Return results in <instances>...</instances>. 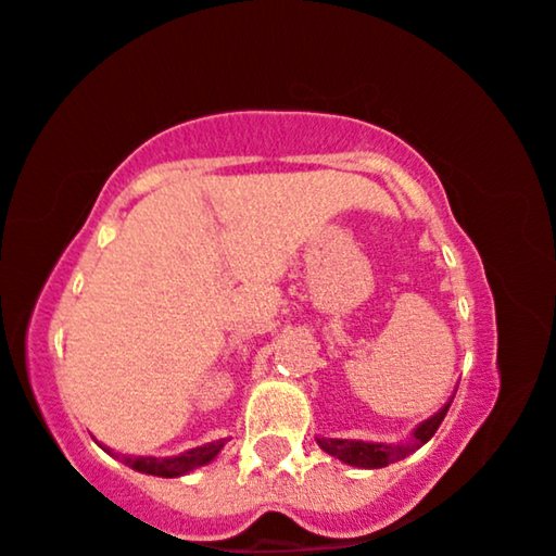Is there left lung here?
Here are the masks:
<instances>
[{"label": "left lung", "mask_w": 556, "mask_h": 556, "mask_svg": "<svg viewBox=\"0 0 556 556\" xmlns=\"http://www.w3.org/2000/svg\"><path fill=\"white\" fill-rule=\"evenodd\" d=\"M454 397H448V403L441 407L435 416H431L428 420H424L416 431L407 435L405 441L400 444H369V441H354V439H315L323 452H328L336 459H341L343 465L351 467H362V469H379V467H388L392 462L405 459L413 452H418L426 441H431V435L439 431L441 420L446 418L448 405H452Z\"/></svg>", "instance_id": "left-lung-1"}]
</instances>
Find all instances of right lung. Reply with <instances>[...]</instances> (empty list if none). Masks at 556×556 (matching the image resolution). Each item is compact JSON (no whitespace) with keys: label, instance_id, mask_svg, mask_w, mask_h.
Returning a JSON list of instances; mask_svg holds the SVG:
<instances>
[{"label":"right lung","instance_id":"add662e5","mask_svg":"<svg viewBox=\"0 0 556 556\" xmlns=\"http://www.w3.org/2000/svg\"><path fill=\"white\" fill-rule=\"evenodd\" d=\"M228 439H220V441H213V444H205V446H197V448H189V452L179 454V456H166V459H159V456H130V454H115L112 448L102 446L104 452L115 456V459H121L123 465H128L130 469H136V472H143V475H153V477H181L187 472H192V469L207 465V462H213L217 452H220L223 446H226Z\"/></svg>","mask_w":556,"mask_h":556}]
</instances>
